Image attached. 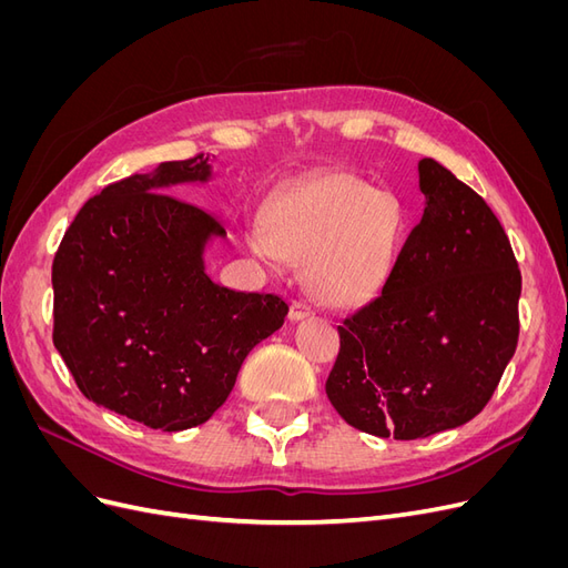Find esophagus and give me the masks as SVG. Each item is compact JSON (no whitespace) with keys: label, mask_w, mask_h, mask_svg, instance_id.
I'll return each instance as SVG.
<instances>
[{"label":"esophagus","mask_w":568,"mask_h":568,"mask_svg":"<svg viewBox=\"0 0 568 568\" xmlns=\"http://www.w3.org/2000/svg\"><path fill=\"white\" fill-rule=\"evenodd\" d=\"M315 315V311H313V305L307 303V301H294L291 303V311H288V320L291 322H301V320H307V317H313Z\"/></svg>","instance_id":"obj_1"}]
</instances>
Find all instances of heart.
<instances>
[{
  "label": "heart",
  "mask_w": 568,
  "mask_h": 568,
  "mask_svg": "<svg viewBox=\"0 0 568 568\" xmlns=\"http://www.w3.org/2000/svg\"><path fill=\"white\" fill-rule=\"evenodd\" d=\"M405 234L400 201L351 173H324L274 201L251 246L305 265L313 294L334 307L374 298L398 261Z\"/></svg>",
  "instance_id": "1"
}]
</instances>
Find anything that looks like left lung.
<instances>
[{
	"label": "left lung",
	"mask_w": 568,
	"mask_h": 568,
	"mask_svg": "<svg viewBox=\"0 0 568 568\" xmlns=\"http://www.w3.org/2000/svg\"><path fill=\"white\" fill-rule=\"evenodd\" d=\"M426 196L382 296L338 326L326 379L359 432L415 440L467 424L488 405L519 341L521 272L490 205L434 159Z\"/></svg>",
	"instance_id": "obj_1"
}]
</instances>
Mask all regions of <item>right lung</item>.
<instances>
[{
  "label": "right lung",
  "mask_w": 568,
  "mask_h": 568,
  "mask_svg": "<svg viewBox=\"0 0 568 568\" xmlns=\"http://www.w3.org/2000/svg\"><path fill=\"white\" fill-rule=\"evenodd\" d=\"M209 178L199 153L109 184L82 205L51 265L54 346L78 388L161 432L209 422L288 313L280 296L205 274L203 248L225 227L161 189Z\"/></svg>",
  "instance_id": "obj_1"
}]
</instances>
